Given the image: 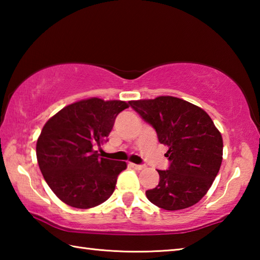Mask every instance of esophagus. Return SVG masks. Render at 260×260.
<instances>
[{
    "label": "esophagus",
    "mask_w": 260,
    "mask_h": 260,
    "mask_svg": "<svg viewBox=\"0 0 260 260\" xmlns=\"http://www.w3.org/2000/svg\"><path fill=\"white\" fill-rule=\"evenodd\" d=\"M129 166H131V167H133V169H135V170H142V169H144V165L134 164V162H131Z\"/></svg>",
    "instance_id": "esophagus-1"
}]
</instances>
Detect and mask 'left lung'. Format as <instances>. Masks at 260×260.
Returning a JSON list of instances; mask_svg holds the SVG:
<instances>
[{
	"label": "left lung",
	"mask_w": 260,
	"mask_h": 260,
	"mask_svg": "<svg viewBox=\"0 0 260 260\" xmlns=\"http://www.w3.org/2000/svg\"><path fill=\"white\" fill-rule=\"evenodd\" d=\"M169 147L170 169L158 170L159 183L146 191L152 204L167 211L187 209L203 199L222 161V136L203 109L174 96L129 101Z\"/></svg>",
	"instance_id": "obj_1"
}]
</instances>
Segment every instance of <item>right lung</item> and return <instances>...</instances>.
Here are the masks:
<instances>
[{"label": "right lung", "instance_id": "1", "mask_svg": "<svg viewBox=\"0 0 260 260\" xmlns=\"http://www.w3.org/2000/svg\"><path fill=\"white\" fill-rule=\"evenodd\" d=\"M125 101L90 98L54 114L37 141L41 173L58 199L72 208L90 209L104 203L114 191L126 161L100 157L101 146L111 132Z\"/></svg>", "mask_w": 260, "mask_h": 260}]
</instances>
